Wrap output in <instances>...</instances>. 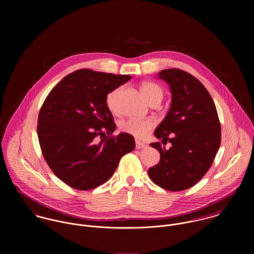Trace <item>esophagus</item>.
Listing matches in <instances>:
<instances>
[{
    "instance_id": "esophagus-1",
    "label": "esophagus",
    "mask_w": 254,
    "mask_h": 254,
    "mask_svg": "<svg viewBox=\"0 0 254 254\" xmlns=\"http://www.w3.org/2000/svg\"><path fill=\"white\" fill-rule=\"evenodd\" d=\"M136 147L137 148H145L146 145L143 142H139V141H136Z\"/></svg>"
}]
</instances>
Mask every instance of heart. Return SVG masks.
I'll return each mask as SVG.
<instances>
[{"mask_svg": "<svg viewBox=\"0 0 254 254\" xmlns=\"http://www.w3.org/2000/svg\"><path fill=\"white\" fill-rule=\"evenodd\" d=\"M122 88H117L109 93L107 96V106L111 112L117 111V103ZM141 90L149 104L155 101H161L163 98V90L153 82H144L141 85ZM156 122L154 119H128L120 123V130L137 139H145L149 132L154 128Z\"/></svg>", "mask_w": 254, "mask_h": 254, "instance_id": "b5f03b06", "label": "heart"}]
</instances>
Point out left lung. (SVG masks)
<instances>
[{"instance_id": "left-lung-1", "label": "left lung", "mask_w": 254, "mask_h": 254, "mask_svg": "<svg viewBox=\"0 0 254 254\" xmlns=\"http://www.w3.org/2000/svg\"><path fill=\"white\" fill-rule=\"evenodd\" d=\"M158 76L169 84L172 103L154 131L161 142L150 146L159 151L160 161L148 169V176L157 186L179 191L194 186L209 170L221 144V125L210 94L194 76L178 68ZM167 141L172 144L168 150Z\"/></svg>"}]
</instances>
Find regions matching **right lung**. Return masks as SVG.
<instances>
[{"mask_svg":"<svg viewBox=\"0 0 254 254\" xmlns=\"http://www.w3.org/2000/svg\"><path fill=\"white\" fill-rule=\"evenodd\" d=\"M130 79L79 69L62 79L44 101L37 125L40 147L54 174L73 189L88 190L106 183L120 158L134 150L133 136H112L116 125L107 106L108 94Z\"/></svg>","mask_w":254,"mask_h":254,"instance_id":"right-lung-1","label":"right lung"}]
</instances>
